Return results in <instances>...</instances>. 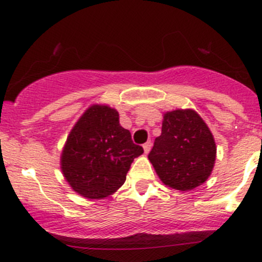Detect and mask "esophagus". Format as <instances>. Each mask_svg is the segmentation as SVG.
Returning a JSON list of instances; mask_svg holds the SVG:
<instances>
[{
    "label": "esophagus",
    "mask_w": 262,
    "mask_h": 262,
    "mask_svg": "<svg viewBox=\"0 0 262 262\" xmlns=\"http://www.w3.org/2000/svg\"><path fill=\"white\" fill-rule=\"evenodd\" d=\"M150 148H152V142H147V143H144L143 144V149H144V153H149V150H150Z\"/></svg>",
    "instance_id": "34e87169"
}]
</instances>
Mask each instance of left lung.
Masks as SVG:
<instances>
[{"mask_svg":"<svg viewBox=\"0 0 262 262\" xmlns=\"http://www.w3.org/2000/svg\"><path fill=\"white\" fill-rule=\"evenodd\" d=\"M216 157L214 137L192 109L163 114L162 133L155 141L148 160L160 180L168 187L189 191L212 175Z\"/></svg>","mask_w":262,"mask_h":262,"instance_id":"left-lung-1","label":"left lung"}]
</instances>
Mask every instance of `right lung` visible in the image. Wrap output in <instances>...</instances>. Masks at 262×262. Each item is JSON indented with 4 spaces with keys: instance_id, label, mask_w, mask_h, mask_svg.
<instances>
[{
    "instance_id": "right-lung-1",
    "label": "right lung",
    "mask_w": 262,
    "mask_h": 262,
    "mask_svg": "<svg viewBox=\"0 0 262 262\" xmlns=\"http://www.w3.org/2000/svg\"><path fill=\"white\" fill-rule=\"evenodd\" d=\"M143 148L132 141L109 105L94 104L76 121L67 137L60 170L73 191L86 199H105L125 182L134 158Z\"/></svg>"
}]
</instances>
